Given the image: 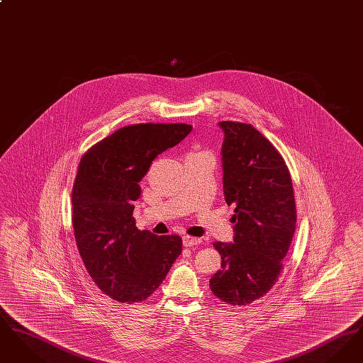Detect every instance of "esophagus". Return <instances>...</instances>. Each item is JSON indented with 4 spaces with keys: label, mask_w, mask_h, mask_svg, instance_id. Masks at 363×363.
<instances>
[{
    "label": "esophagus",
    "mask_w": 363,
    "mask_h": 363,
    "mask_svg": "<svg viewBox=\"0 0 363 363\" xmlns=\"http://www.w3.org/2000/svg\"><path fill=\"white\" fill-rule=\"evenodd\" d=\"M203 240L201 238H197V237H190V235H182V243L185 247H190V246H194V245H199L201 243Z\"/></svg>",
    "instance_id": "obj_1"
}]
</instances>
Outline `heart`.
Instances as JSON below:
<instances>
[{
  "instance_id": "heart-1",
  "label": "heart",
  "mask_w": 363,
  "mask_h": 363,
  "mask_svg": "<svg viewBox=\"0 0 363 363\" xmlns=\"http://www.w3.org/2000/svg\"><path fill=\"white\" fill-rule=\"evenodd\" d=\"M194 154H203V152H191L190 155H194Z\"/></svg>"
}]
</instances>
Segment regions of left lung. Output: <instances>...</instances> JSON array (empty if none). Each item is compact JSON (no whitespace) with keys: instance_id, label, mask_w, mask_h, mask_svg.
Segmentation results:
<instances>
[{"instance_id":"1","label":"left lung","mask_w":363,"mask_h":363,"mask_svg":"<svg viewBox=\"0 0 363 363\" xmlns=\"http://www.w3.org/2000/svg\"><path fill=\"white\" fill-rule=\"evenodd\" d=\"M222 144L225 203L234 204V241L213 242L222 269L209 280L225 303L247 305L268 293L293 240L296 209L290 172L277 148L256 128L218 123Z\"/></svg>"}]
</instances>
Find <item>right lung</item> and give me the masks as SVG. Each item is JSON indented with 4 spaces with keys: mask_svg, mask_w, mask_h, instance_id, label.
<instances>
[{
    "mask_svg": "<svg viewBox=\"0 0 363 363\" xmlns=\"http://www.w3.org/2000/svg\"><path fill=\"white\" fill-rule=\"evenodd\" d=\"M191 132L186 123L123 126L86 151L72 190L79 253L96 286L120 302L148 298L182 252L179 235L138 230V182L152 162Z\"/></svg>",
    "mask_w": 363,
    "mask_h": 363,
    "instance_id": "1",
    "label": "right lung"
}]
</instances>
